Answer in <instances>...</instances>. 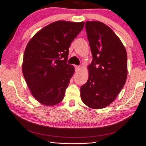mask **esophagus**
<instances>
[{
	"instance_id": "34e87169",
	"label": "esophagus",
	"mask_w": 146,
	"mask_h": 146,
	"mask_svg": "<svg viewBox=\"0 0 146 146\" xmlns=\"http://www.w3.org/2000/svg\"><path fill=\"white\" fill-rule=\"evenodd\" d=\"M75 70H76V71H77V70H79V69H80V67H79V66L75 65Z\"/></svg>"
}]
</instances>
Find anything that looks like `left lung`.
I'll list each match as a JSON object with an SVG mask.
<instances>
[{"mask_svg": "<svg viewBox=\"0 0 146 146\" xmlns=\"http://www.w3.org/2000/svg\"><path fill=\"white\" fill-rule=\"evenodd\" d=\"M86 30L92 54L88 82L81 87V98L93 109L113 102L126 82L127 55L121 40L106 24L87 21Z\"/></svg>", "mask_w": 146, "mask_h": 146, "instance_id": "8db88e82", "label": "left lung"}]
</instances>
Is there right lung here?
I'll return each mask as SVG.
<instances>
[{"instance_id":"1","label":"right lung","mask_w":146,"mask_h":146,"mask_svg":"<svg viewBox=\"0 0 146 146\" xmlns=\"http://www.w3.org/2000/svg\"><path fill=\"white\" fill-rule=\"evenodd\" d=\"M84 22L58 21L44 27L28 42L22 71L34 98L46 106L63 100L75 68L67 63L70 44Z\"/></svg>"}]
</instances>
